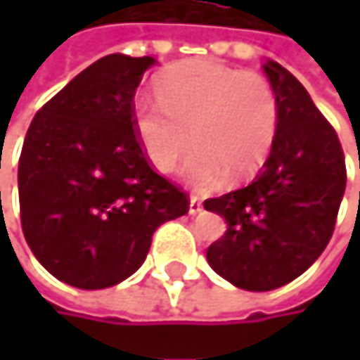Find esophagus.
<instances>
[{"label":"esophagus","mask_w":360,"mask_h":360,"mask_svg":"<svg viewBox=\"0 0 360 360\" xmlns=\"http://www.w3.org/2000/svg\"><path fill=\"white\" fill-rule=\"evenodd\" d=\"M202 210H204L202 200H200L198 195H193V193H191V198H189V214H200Z\"/></svg>","instance_id":"1"}]
</instances>
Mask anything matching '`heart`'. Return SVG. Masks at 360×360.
<instances>
[{
    "label": "heart",
    "instance_id": "heart-1",
    "mask_svg": "<svg viewBox=\"0 0 360 360\" xmlns=\"http://www.w3.org/2000/svg\"><path fill=\"white\" fill-rule=\"evenodd\" d=\"M158 102H133V129L150 165L171 173L191 150L185 177L210 187L225 177L246 181L266 162L279 104L266 77L214 60H187L156 81Z\"/></svg>",
    "mask_w": 360,
    "mask_h": 360
}]
</instances>
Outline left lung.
<instances>
[{
    "label": "left lung",
    "mask_w": 360,
    "mask_h": 360,
    "mask_svg": "<svg viewBox=\"0 0 360 360\" xmlns=\"http://www.w3.org/2000/svg\"><path fill=\"white\" fill-rule=\"evenodd\" d=\"M264 72L279 104L271 154L250 185L204 202L229 225L208 246V264L248 292L281 288L321 256L346 189L335 129L290 70L266 60Z\"/></svg>",
    "instance_id": "8db88e82"
}]
</instances>
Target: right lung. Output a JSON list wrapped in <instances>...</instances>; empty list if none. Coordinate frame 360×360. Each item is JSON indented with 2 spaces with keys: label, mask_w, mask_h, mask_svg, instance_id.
Listing matches in <instances>:
<instances>
[{
  "label": "right lung",
  "mask_w": 360,
  "mask_h": 360,
  "mask_svg": "<svg viewBox=\"0 0 360 360\" xmlns=\"http://www.w3.org/2000/svg\"><path fill=\"white\" fill-rule=\"evenodd\" d=\"M152 56L110 53L39 110L18 160L22 233L60 281L102 290L133 275L154 231L189 198L158 175L133 129V100Z\"/></svg>",
  "instance_id": "obj_1"
}]
</instances>
